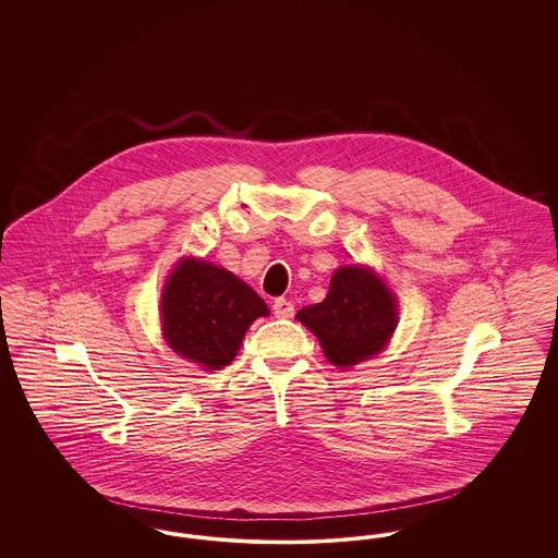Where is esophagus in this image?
Returning <instances> with one entry per match:
<instances>
[{"instance_id": "34e87169", "label": "esophagus", "mask_w": 558, "mask_h": 558, "mask_svg": "<svg viewBox=\"0 0 558 558\" xmlns=\"http://www.w3.org/2000/svg\"><path fill=\"white\" fill-rule=\"evenodd\" d=\"M271 310H274V314H276L278 318H292V314H294V305H292V301L284 299V296L274 299Z\"/></svg>"}]
</instances>
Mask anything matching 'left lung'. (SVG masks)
<instances>
[{
	"label": "left lung",
	"mask_w": 558,
	"mask_h": 558,
	"mask_svg": "<svg viewBox=\"0 0 558 558\" xmlns=\"http://www.w3.org/2000/svg\"><path fill=\"white\" fill-rule=\"evenodd\" d=\"M396 296L360 266L341 267L322 303L299 310L301 319L322 343L335 366H353L387 345L398 324Z\"/></svg>",
	"instance_id": "1"
}]
</instances>
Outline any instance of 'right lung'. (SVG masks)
<instances>
[{
	"label": "right lung",
	"instance_id": "1",
	"mask_svg": "<svg viewBox=\"0 0 558 558\" xmlns=\"http://www.w3.org/2000/svg\"><path fill=\"white\" fill-rule=\"evenodd\" d=\"M165 339L205 371L228 366L266 301L223 267L186 259L173 269L160 301Z\"/></svg>",
	"mask_w": 558,
	"mask_h": 558
}]
</instances>
